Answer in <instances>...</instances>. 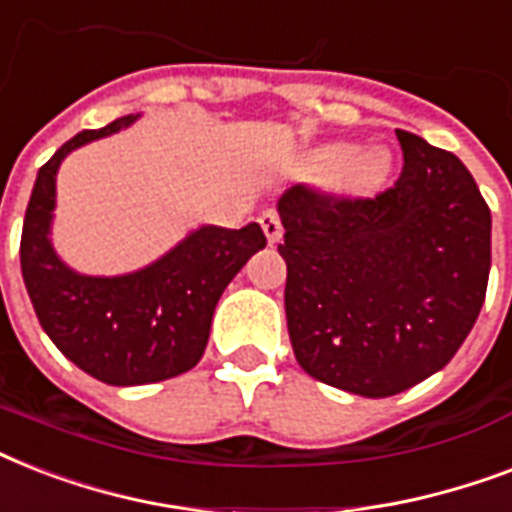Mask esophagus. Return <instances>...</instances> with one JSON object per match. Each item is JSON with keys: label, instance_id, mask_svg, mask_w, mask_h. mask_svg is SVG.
Instances as JSON below:
<instances>
[{"label": "esophagus", "instance_id": "esophagus-1", "mask_svg": "<svg viewBox=\"0 0 512 512\" xmlns=\"http://www.w3.org/2000/svg\"><path fill=\"white\" fill-rule=\"evenodd\" d=\"M260 225H263V233L265 239H268V244H279L281 241V233H284V228H281V217L273 212V209H268V212H263L260 215Z\"/></svg>", "mask_w": 512, "mask_h": 512}]
</instances>
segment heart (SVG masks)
I'll return each mask as SVG.
<instances>
[{
    "mask_svg": "<svg viewBox=\"0 0 512 512\" xmlns=\"http://www.w3.org/2000/svg\"><path fill=\"white\" fill-rule=\"evenodd\" d=\"M358 146L353 143H335L319 151V167L324 172H342L345 170V183L350 191H377L390 172V156L382 148H369L361 151L358 157Z\"/></svg>",
    "mask_w": 512,
    "mask_h": 512,
    "instance_id": "b5f03b06",
    "label": "heart"
}]
</instances>
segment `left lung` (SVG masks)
Masks as SVG:
<instances>
[{
    "instance_id": "obj_1",
    "label": "left lung",
    "mask_w": 512,
    "mask_h": 512,
    "mask_svg": "<svg viewBox=\"0 0 512 512\" xmlns=\"http://www.w3.org/2000/svg\"><path fill=\"white\" fill-rule=\"evenodd\" d=\"M401 175L372 199L292 185L279 199L287 327L297 364L385 398L444 369L476 324L492 212L454 154L396 130Z\"/></svg>"
}]
</instances>
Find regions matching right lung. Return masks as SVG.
<instances>
[{
    "instance_id": "add662e5",
    "label": "right lung",
    "mask_w": 512,
    "mask_h": 512,
    "mask_svg": "<svg viewBox=\"0 0 512 512\" xmlns=\"http://www.w3.org/2000/svg\"><path fill=\"white\" fill-rule=\"evenodd\" d=\"M138 116L82 130L36 175L20 236V271L36 319L58 350L108 385H146L188 372L204 356L223 289L265 247L257 223L239 231L201 225L135 273L82 276L52 249L55 175L74 148L114 135Z\"/></svg>"
}]
</instances>
